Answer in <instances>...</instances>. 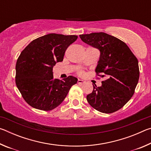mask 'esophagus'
I'll use <instances>...</instances> for the list:
<instances>
[{
	"label": "esophagus",
	"instance_id": "esophagus-1",
	"mask_svg": "<svg viewBox=\"0 0 151 151\" xmlns=\"http://www.w3.org/2000/svg\"><path fill=\"white\" fill-rule=\"evenodd\" d=\"M77 83L78 84H84V83H85V81H83V80H81V79H78V81H77Z\"/></svg>",
	"mask_w": 151,
	"mask_h": 151
}]
</instances>
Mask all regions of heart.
Wrapping results in <instances>:
<instances>
[{"label":"heart","mask_w":151,"mask_h":151,"mask_svg":"<svg viewBox=\"0 0 151 151\" xmlns=\"http://www.w3.org/2000/svg\"><path fill=\"white\" fill-rule=\"evenodd\" d=\"M84 74V73L83 72H79V75H83Z\"/></svg>","instance_id":"1"}]
</instances>
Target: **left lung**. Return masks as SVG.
Segmentation results:
<instances>
[{
	"label": "left lung",
	"mask_w": 151,
	"mask_h": 151,
	"mask_svg": "<svg viewBox=\"0 0 151 151\" xmlns=\"http://www.w3.org/2000/svg\"><path fill=\"white\" fill-rule=\"evenodd\" d=\"M79 37L100 51L95 71L106 78L101 86L93 85L86 100L92 107L103 113L118 111L131 99L139 82L137 58L124 42L106 33L93 32Z\"/></svg>",
	"instance_id": "1"
}]
</instances>
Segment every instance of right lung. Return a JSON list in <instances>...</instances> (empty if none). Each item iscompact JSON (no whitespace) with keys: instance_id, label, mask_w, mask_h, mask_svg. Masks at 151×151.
Returning <instances> with one entry per match:
<instances>
[{"instance_id":"1","label":"right lung","mask_w":151,"mask_h":151,"mask_svg":"<svg viewBox=\"0 0 151 151\" xmlns=\"http://www.w3.org/2000/svg\"><path fill=\"white\" fill-rule=\"evenodd\" d=\"M77 38L50 33L32 40L20 53L15 81L25 101L33 108L45 111L55 109L77 83L73 76L54 78L52 72L53 66L62 62L66 48Z\"/></svg>"}]
</instances>
